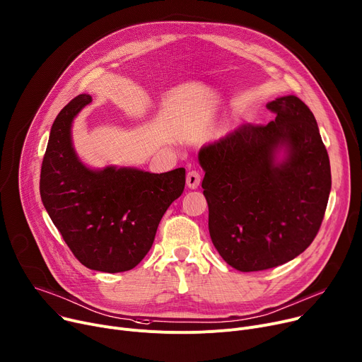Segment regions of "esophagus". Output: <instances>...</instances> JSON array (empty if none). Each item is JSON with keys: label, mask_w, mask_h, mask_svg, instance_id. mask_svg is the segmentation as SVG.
<instances>
[{"label": "esophagus", "mask_w": 362, "mask_h": 362, "mask_svg": "<svg viewBox=\"0 0 362 362\" xmlns=\"http://www.w3.org/2000/svg\"><path fill=\"white\" fill-rule=\"evenodd\" d=\"M200 181H202V175H200V173L199 171H196V170H192V171H189L188 174H187V185L189 187V188H197L199 185H200Z\"/></svg>", "instance_id": "obj_1"}]
</instances>
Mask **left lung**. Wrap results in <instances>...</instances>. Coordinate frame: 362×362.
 <instances>
[{
    "instance_id": "left-lung-1",
    "label": "left lung",
    "mask_w": 362,
    "mask_h": 362,
    "mask_svg": "<svg viewBox=\"0 0 362 362\" xmlns=\"http://www.w3.org/2000/svg\"><path fill=\"white\" fill-rule=\"evenodd\" d=\"M268 124L246 123L199 153L209 232L220 257L243 271L283 265L316 238L330 192V163L316 119L300 98L267 104ZM278 147L288 156L274 162Z\"/></svg>"
}]
</instances>
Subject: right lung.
<instances>
[{
  "label": "right lung",
  "instance_id": "add662e5",
  "mask_svg": "<svg viewBox=\"0 0 362 362\" xmlns=\"http://www.w3.org/2000/svg\"><path fill=\"white\" fill-rule=\"evenodd\" d=\"M91 95L79 94L54 119L40 171V197L74 257L90 269L123 272L141 262L166 209L185 187V170L151 174L76 158L71 124Z\"/></svg>",
  "mask_w": 362,
  "mask_h": 362
}]
</instances>
